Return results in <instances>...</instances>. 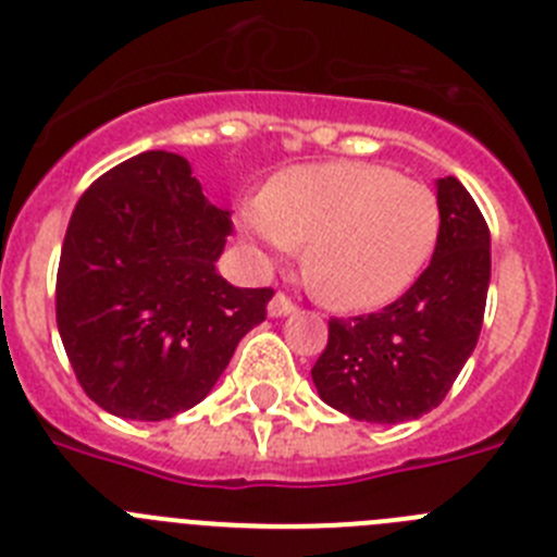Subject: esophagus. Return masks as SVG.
Masks as SVG:
<instances>
[{"label":"esophagus","instance_id":"obj_1","mask_svg":"<svg viewBox=\"0 0 557 557\" xmlns=\"http://www.w3.org/2000/svg\"><path fill=\"white\" fill-rule=\"evenodd\" d=\"M295 312V304L289 301L284 293H275L268 304V314L270 318H284V314H293Z\"/></svg>","mask_w":557,"mask_h":557}]
</instances>
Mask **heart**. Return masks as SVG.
Returning a JSON list of instances; mask_svg holds the SVG:
<instances>
[{"label":"heart","instance_id":"obj_1","mask_svg":"<svg viewBox=\"0 0 557 557\" xmlns=\"http://www.w3.org/2000/svg\"><path fill=\"white\" fill-rule=\"evenodd\" d=\"M239 228L273 253L304 245V275L321 301L376 309L396 301L430 262L441 231L435 191L368 161L278 172L239 209Z\"/></svg>","mask_w":557,"mask_h":557}]
</instances>
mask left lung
I'll use <instances>...</instances> for the list:
<instances>
[{
	"label": "left lung",
	"mask_w": 557,
	"mask_h": 557,
	"mask_svg": "<svg viewBox=\"0 0 557 557\" xmlns=\"http://www.w3.org/2000/svg\"><path fill=\"white\" fill-rule=\"evenodd\" d=\"M441 231L432 262L401 298L357 318H332L312 368L318 396L368 424L435 410L471 357L491 282V234L466 186L437 178Z\"/></svg>",
	"instance_id": "left-lung-1"
}]
</instances>
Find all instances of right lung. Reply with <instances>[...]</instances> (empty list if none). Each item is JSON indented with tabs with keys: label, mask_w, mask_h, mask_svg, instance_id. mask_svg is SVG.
<instances>
[{
	"label": "right lung",
	"mask_w": 557,
	"mask_h": 557,
	"mask_svg": "<svg viewBox=\"0 0 557 557\" xmlns=\"http://www.w3.org/2000/svg\"><path fill=\"white\" fill-rule=\"evenodd\" d=\"M228 234V211L206 200L178 152H139L83 191L61 248L55 314L95 405L164 421L209 396L273 298L218 273Z\"/></svg>",
	"instance_id": "add662e5"
}]
</instances>
